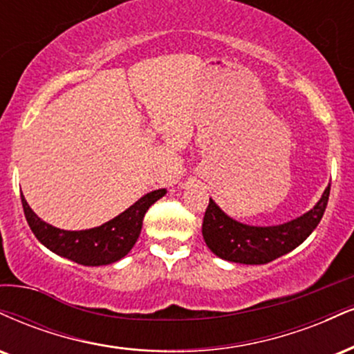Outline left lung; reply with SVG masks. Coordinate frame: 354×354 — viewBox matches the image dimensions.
Instances as JSON below:
<instances>
[{"label":"left lung","instance_id":"8db88e82","mask_svg":"<svg viewBox=\"0 0 354 354\" xmlns=\"http://www.w3.org/2000/svg\"><path fill=\"white\" fill-rule=\"evenodd\" d=\"M330 198V185L310 211L288 223L249 225L232 219L209 198L203 221V237L211 252L227 262L261 266L292 252L320 224Z\"/></svg>","mask_w":354,"mask_h":354}]
</instances>
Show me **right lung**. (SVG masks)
I'll return each mask as SVG.
<instances>
[{"instance_id": "add662e5", "label": "right lung", "mask_w": 354, "mask_h": 354, "mask_svg": "<svg viewBox=\"0 0 354 354\" xmlns=\"http://www.w3.org/2000/svg\"><path fill=\"white\" fill-rule=\"evenodd\" d=\"M165 194V188L147 193L131 204L129 209L120 212L117 218L107 221L99 227L84 229V231H66L48 224L29 207L23 193H21V203L29 227L42 245L80 266L99 267L120 261L130 252L142 232L143 218L148 207Z\"/></svg>"}]
</instances>
